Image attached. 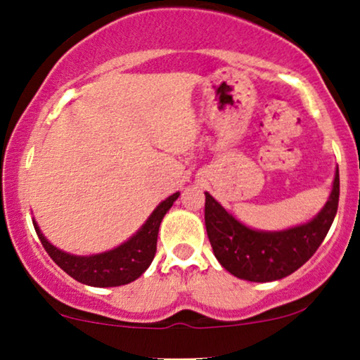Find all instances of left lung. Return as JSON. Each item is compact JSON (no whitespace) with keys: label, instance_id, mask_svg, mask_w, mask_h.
Instances as JSON below:
<instances>
[{"label":"left lung","instance_id":"1","mask_svg":"<svg viewBox=\"0 0 360 360\" xmlns=\"http://www.w3.org/2000/svg\"><path fill=\"white\" fill-rule=\"evenodd\" d=\"M338 198L336 169L330 200L312 221L279 233H262L238 222L205 193V226L214 255L224 269L247 281L266 283L290 276L323 243L338 210Z\"/></svg>","mask_w":360,"mask_h":360}]
</instances>
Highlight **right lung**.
<instances>
[{"instance_id": "obj_1", "label": "right lung", "mask_w": 360, "mask_h": 360, "mask_svg": "<svg viewBox=\"0 0 360 360\" xmlns=\"http://www.w3.org/2000/svg\"><path fill=\"white\" fill-rule=\"evenodd\" d=\"M177 196H179V193H174L172 196L164 200L129 241L110 250V252L98 253V255H70V253L53 247L50 241L41 234L36 222H34V229H36L41 243L53 259V262L72 276L75 281L89 286H98V288L127 285L148 269L155 252H157V236L160 222L172 207V203L177 200Z\"/></svg>"}]
</instances>
